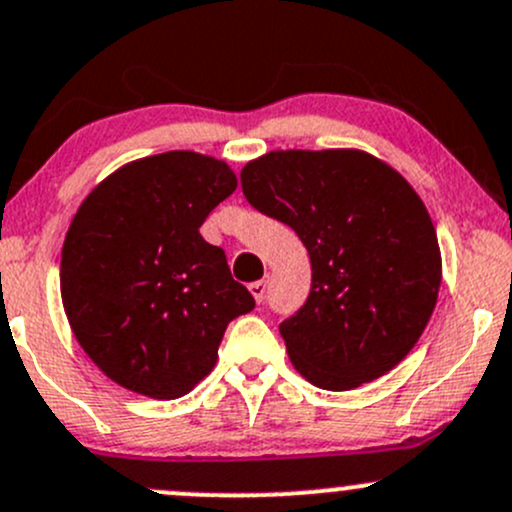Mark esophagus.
I'll list each match as a JSON object with an SVG mask.
<instances>
[{"label": "esophagus", "instance_id": "esophagus-1", "mask_svg": "<svg viewBox=\"0 0 512 512\" xmlns=\"http://www.w3.org/2000/svg\"><path fill=\"white\" fill-rule=\"evenodd\" d=\"M247 289H250V294H252V297H255L257 304H262V301H265V294H267V282H265V279H260V282H252Z\"/></svg>", "mask_w": 512, "mask_h": 512}]
</instances>
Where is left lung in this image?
<instances>
[{
	"label": "left lung",
	"instance_id": "1",
	"mask_svg": "<svg viewBox=\"0 0 512 512\" xmlns=\"http://www.w3.org/2000/svg\"><path fill=\"white\" fill-rule=\"evenodd\" d=\"M240 181L250 206L289 225L311 257L309 299L279 324L294 368L333 392L395 368L441 284L437 230L417 191L360 149L270 152Z\"/></svg>",
	"mask_w": 512,
	"mask_h": 512
}]
</instances>
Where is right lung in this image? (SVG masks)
Listing matches in <instances>:
<instances>
[{
    "mask_svg": "<svg viewBox=\"0 0 512 512\" xmlns=\"http://www.w3.org/2000/svg\"><path fill=\"white\" fill-rule=\"evenodd\" d=\"M238 188L225 161L164 152L90 191L66 233L61 297L75 338L117 385L176 400L218 360L225 328L255 309L198 228Z\"/></svg>",
    "mask_w": 512,
    "mask_h": 512,
    "instance_id": "right-lung-1",
    "label": "right lung"
}]
</instances>
